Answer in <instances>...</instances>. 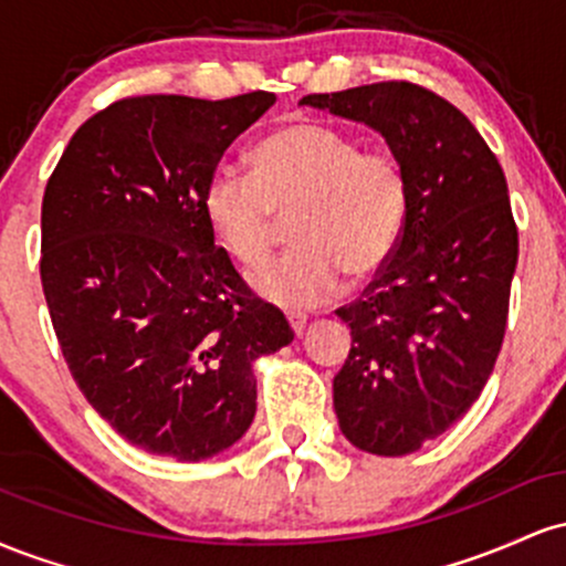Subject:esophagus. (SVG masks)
<instances>
[{"label": "esophagus", "mask_w": 566, "mask_h": 566, "mask_svg": "<svg viewBox=\"0 0 566 566\" xmlns=\"http://www.w3.org/2000/svg\"><path fill=\"white\" fill-rule=\"evenodd\" d=\"M287 322H290L292 333H295V335H303L305 322H308V316H305V314H295V311H290V314H287Z\"/></svg>", "instance_id": "obj_1"}]
</instances>
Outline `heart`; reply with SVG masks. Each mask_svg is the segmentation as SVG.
<instances>
[{"instance_id": "b5f03b06", "label": "heart", "mask_w": 566, "mask_h": 566, "mask_svg": "<svg viewBox=\"0 0 566 566\" xmlns=\"http://www.w3.org/2000/svg\"><path fill=\"white\" fill-rule=\"evenodd\" d=\"M252 175L220 165L201 191V216L233 263L255 269L274 244V216L295 210L290 255L250 276L263 301L311 308L337 295L343 274L375 276L391 261L409 216L405 161L361 148L314 122L271 129L250 151Z\"/></svg>"}]
</instances>
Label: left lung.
Returning a JSON list of instances; mask_svg holds the SVG:
<instances>
[{"label": "left lung", "instance_id": "8db88e82", "mask_svg": "<svg viewBox=\"0 0 566 566\" xmlns=\"http://www.w3.org/2000/svg\"><path fill=\"white\" fill-rule=\"evenodd\" d=\"M301 106L373 127L409 175L391 261L335 311L354 340L333 380L343 437L399 458L458 423L495 367L518 261L509 186L465 114L418 84H361Z\"/></svg>", "mask_w": 566, "mask_h": 566}]
</instances>
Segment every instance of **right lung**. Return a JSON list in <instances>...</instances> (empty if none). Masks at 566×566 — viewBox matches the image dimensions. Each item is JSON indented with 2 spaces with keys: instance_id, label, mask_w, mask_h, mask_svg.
Here are the masks:
<instances>
[{
  "instance_id": "add662e5",
  "label": "right lung",
  "mask_w": 566,
  "mask_h": 566,
  "mask_svg": "<svg viewBox=\"0 0 566 566\" xmlns=\"http://www.w3.org/2000/svg\"><path fill=\"white\" fill-rule=\"evenodd\" d=\"M276 103L140 95L90 116L42 199V290L93 409L133 447L199 463L258 409L255 361L295 333L258 301L205 216L226 148Z\"/></svg>"
}]
</instances>
